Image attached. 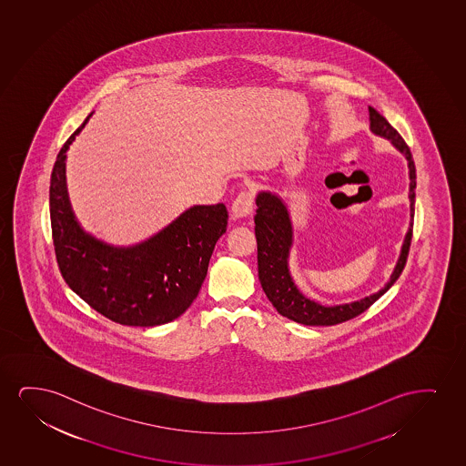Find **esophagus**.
Segmentation results:
<instances>
[{"label":"esophagus","instance_id":"obj_1","mask_svg":"<svg viewBox=\"0 0 466 466\" xmlns=\"http://www.w3.org/2000/svg\"><path fill=\"white\" fill-rule=\"evenodd\" d=\"M253 194L248 191L237 196L234 204H232V217L234 218H247L253 213Z\"/></svg>","mask_w":466,"mask_h":466}]
</instances>
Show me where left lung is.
<instances>
[{"label": "left lung", "mask_w": 466, "mask_h": 466, "mask_svg": "<svg viewBox=\"0 0 466 466\" xmlns=\"http://www.w3.org/2000/svg\"><path fill=\"white\" fill-rule=\"evenodd\" d=\"M370 129L371 133L389 140L397 150L405 157L410 170V228L406 232L405 240L401 245L397 266L393 268L390 279L382 289L375 294L363 297L356 302L343 303L327 307L316 302L313 299L303 296L302 290L297 288L289 272V256L294 243V228L288 210V206L279 194L270 191H259L256 196V217H254V232L258 240V270L262 289L277 309L279 315L288 319L296 320L303 326H335L339 322L352 319L371 307L373 303L386 294L399 279L405 268L410 247H411L412 224H414V204H416V166L412 161L410 147L405 140L393 129L392 125L384 116L369 107Z\"/></svg>", "instance_id": "8db88e82"}]
</instances>
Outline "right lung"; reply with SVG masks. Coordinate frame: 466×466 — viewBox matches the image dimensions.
Instances as JSON below:
<instances>
[{
  "instance_id": "1",
  "label": "right lung",
  "mask_w": 466,
  "mask_h": 466,
  "mask_svg": "<svg viewBox=\"0 0 466 466\" xmlns=\"http://www.w3.org/2000/svg\"><path fill=\"white\" fill-rule=\"evenodd\" d=\"M91 116L61 147L50 177V224L61 275L91 309L118 324H167L199 294L215 245L226 232L228 210L224 204L189 207L131 247H114L85 232L67 196L66 151Z\"/></svg>"
}]
</instances>
